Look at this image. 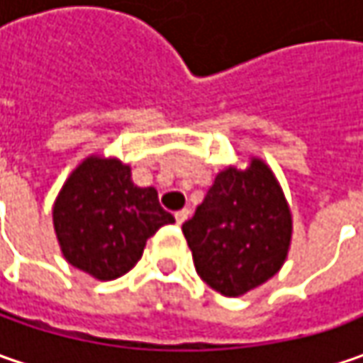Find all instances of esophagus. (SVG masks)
<instances>
[{"mask_svg": "<svg viewBox=\"0 0 363 363\" xmlns=\"http://www.w3.org/2000/svg\"><path fill=\"white\" fill-rule=\"evenodd\" d=\"M189 214H191V212H189L188 208H182V210H177V212H175V222H177V224H184V222H186V220L189 218Z\"/></svg>", "mask_w": 363, "mask_h": 363, "instance_id": "34e87169", "label": "esophagus"}]
</instances>
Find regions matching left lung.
<instances>
[{"mask_svg": "<svg viewBox=\"0 0 363 363\" xmlns=\"http://www.w3.org/2000/svg\"><path fill=\"white\" fill-rule=\"evenodd\" d=\"M291 212L272 172L260 160L220 172L182 230L196 271L214 291L238 297L283 267Z\"/></svg>", "mask_w": 363, "mask_h": 363, "instance_id": "obj_1", "label": "left lung"}]
</instances>
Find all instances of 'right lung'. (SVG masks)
Here are the masks:
<instances>
[{
  "instance_id": "obj_1",
  "label": "right lung",
  "mask_w": 363,
  "mask_h": 363,
  "mask_svg": "<svg viewBox=\"0 0 363 363\" xmlns=\"http://www.w3.org/2000/svg\"><path fill=\"white\" fill-rule=\"evenodd\" d=\"M175 218L155 188H139L129 165L89 157L64 184L54 203V230L64 258L99 281H113L137 264L147 238Z\"/></svg>"
}]
</instances>
